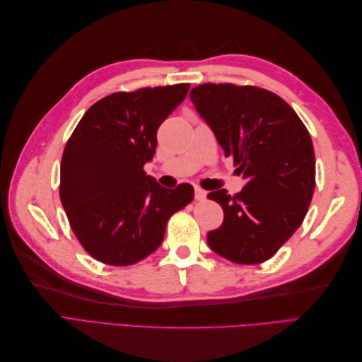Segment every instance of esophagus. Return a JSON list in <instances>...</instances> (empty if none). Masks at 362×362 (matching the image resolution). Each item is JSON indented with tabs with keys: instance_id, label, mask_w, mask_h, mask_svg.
<instances>
[{
	"instance_id": "esophagus-1",
	"label": "esophagus",
	"mask_w": 362,
	"mask_h": 362,
	"mask_svg": "<svg viewBox=\"0 0 362 362\" xmlns=\"http://www.w3.org/2000/svg\"><path fill=\"white\" fill-rule=\"evenodd\" d=\"M205 196H206V192H205V190L198 189V187L194 189V199H196V201H204Z\"/></svg>"
}]
</instances>
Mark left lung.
<instances>
[{
	"label": "left lung",
	"instance_id": "8db88e82",
	"mask_svg": "<svg viewBox=\"0 0 362 362\" xmlns=\"http://www.w3.org/2000/svg\"><path fill=\"white\" fill-rule=\"evenodd\" d=\"M190 100L246 181L234 196L208 193L225 213L208 246L237 264L264 262L302 225L313 199L308 129L282 98L255 86L206 83L192 89Z\"/></svg>",
	"mask_w": 362,
	"mask_h": 362
}]
</instances>
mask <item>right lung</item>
<instances>
[{
	"mask_svg": "<svg viewBox=\"0 0 362 362\" xmlns=\"http://www.w3.org/2000/svg\"><path fill=\"white\" fill-rule=\"evenodd\" d=\"M189 83L116 92L84 113L63 151L60 201L75 237L95 259L131 266L157 250L170 216L193 201L190 184L169 190L144 170L157 131Z\"/></svg>",
	"mask_w": 362,
	"mask_h": 362,
	"instance_id": "1",
	"label": "right lung"
}]
</instances>
